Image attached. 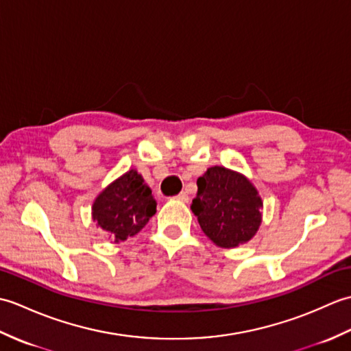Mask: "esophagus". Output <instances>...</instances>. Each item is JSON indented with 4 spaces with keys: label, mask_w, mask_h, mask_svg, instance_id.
Segmentation results:
<instances>
[{
    "label": "esophagus",
    "mask_w": 351,
    "mask_h": 351,
    "mask_svg": "<svg viewBox=\"0 0 351 351\" xmlns=\"http://www.w3.org/2000/svg\"><path fill=\"white\" fill-rule=\"evenodd\" d=\"M175 199H178V200H181V202H189V195L185 191H181L180 195H178Z\"/></svg>",
    "instance_id": "esophagus-1"
}]
</instances>
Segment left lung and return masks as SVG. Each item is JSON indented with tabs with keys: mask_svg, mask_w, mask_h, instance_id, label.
<instances>
[{
	"mask_svg": "<svg viewBox=\"0 0 351 351\" xmlns=\"http://www.w3.org/2000/svg\"><path fill=\"white\" fill-rule=\"evenodd\" d=\"M263 200L247 178L214 166L197 180V195L191 211L204 234L220 247L247 243L261 225Z\"/></svg>",
	"mask_w": 351,
	"mask_h": 351,
	"instance_id": "left-lung-1",
	"label": "left lung"
}]
</instances>
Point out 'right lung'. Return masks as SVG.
Returning a JSON list of instances; mask_svg holds the SVG:
<instances>
[{
  "mask_svg": "<svg viewBox=\"0 0 351 351\" xmlns=\"http://www.w3.org/2000/svg\"><path fill=\"white\" fill-rule=\"evenodd\" d=\"M155 210L156 202L151 189L136 170H130L96 197L93 220L108 230L117 243L140 232Z\"/></svg>",
  "mask_w": 351,
  "mask_h": 351,
  "instance_id": "1",
  "label": "right lung"
}]
</instances>
